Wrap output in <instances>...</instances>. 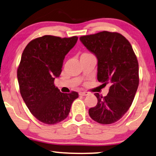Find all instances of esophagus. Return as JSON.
Returning a JSON list of instances; mask_svg holds the SVG:
<instances>
[{
	"instance_id": "obj_1",
	"label": "esophagus",
	"mask_w": 156,
	"mask_h": 156,
	"mask_svg": "<svg viewBox=\"0 0 156 156\" xmlns=\"http://www.w3.org/2000/svg\"><path fill=\"white\" fill-rule=\"evenodd\" d=\"M79 95L80 96H87V95H88V92L80 91V92H79Z\"/></svg>"
}]
</instances>
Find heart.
I'll list each match as a JSON object with an SVG mask.
<instances>
[{
  "instance_id": "heart-1",
  "label": "heart",
  "mask_w": 156,
  "mask_h": 156,
  "mask_svg": "<svg viewBox=\"0 0 156 156\" xmlns=\"http://www.w3.org/2000/svg\"><path fill=\"white\" fill-rule=\"evenodd\" d=\"M90 55V54H89V53H83L82 55Z\"/></svg>"
}]
</instances>
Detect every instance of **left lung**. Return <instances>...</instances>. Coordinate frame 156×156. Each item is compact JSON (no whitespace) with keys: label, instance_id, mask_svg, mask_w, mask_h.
I'll return each instance as SVG.
<instances>
[{"label":"left lung","instance_id":"left-lung-1","mask_svg":"<svg viewBox=\"0 0 156 156\" xmlns=\"http://www.w3.org/2000/svg\"><path fill=\"white\" fill-rule=\"evenodd\" d=\"M80 40L97 58L98 80L102 87H109L106 96L95 94L97 104L88 113L98 123H114L129 109L138 88L137 57L129 41L119 33L104 31L82 36Z\"/></svg>","mask_w":156,"mask_h":156}]
</instances>
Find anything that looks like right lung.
Wrapping results in <instances>:
<instances>
[{
	"label": "right lung",
	"mask_w": 156,
	"mask_h": 156,
	"mask_svg": "<svg viewBox=\"0 0 156 156\" xmlns=\"http://www.w3.org/2000/svg\"><path fill=\"white\" fill-rule=\"evenodd\" d=\"M77 36L61 38L44 35L31 40L23 51L17 70L21 97L29 111L47 125L68 117L78 94H64L55 86L66 55L76 44Z\"/></svg>",
	"instance_id": "add662e5"
}]
</instances>
